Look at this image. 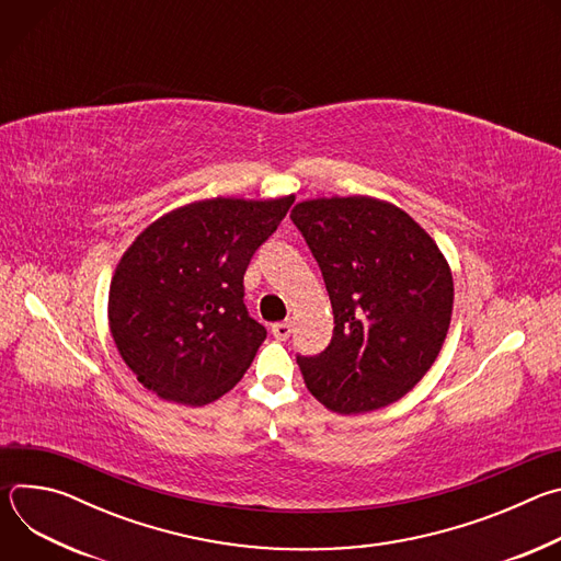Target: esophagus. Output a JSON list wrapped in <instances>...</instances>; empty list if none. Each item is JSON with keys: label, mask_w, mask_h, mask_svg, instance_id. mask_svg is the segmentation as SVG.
Returning <instances> with one entry per match:
<instances>
[{"label": "esophagus", "mask_w": 561, "mask_h": 561, "mask_svg": "<svg viewBox=\"0 0 561 561\" xmlns=\"http://www.w3.org/2000/svg\"><path fill=\"white\" fill-rule=\"evenodd\" d=\"M271 331L277 340H288L290 333H293V324L290 322H277V324L271 327Z\"/></svg>", "instance_id": "1"}]
</instances>
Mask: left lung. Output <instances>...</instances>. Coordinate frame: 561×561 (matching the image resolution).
Instances as JSON below:
<instances>
[{
	"instance_id": "obj_1",
	"label": "left lung",
	"mask_w": 561,
	"mask_h": 561,
	"mask_svg": "<svg viewBox=\"0 0 561 561\" xmlns=\"http://www.w3.org/2000/svg\"><path fill=\"white\" fill-rule=\"evenodd\" d=\"M293 224L322 271L335 329L297 355L308 390L340 415L383 409L433 366L453 314V275L433 237L373 197L301 202Z\"/></svg>"
}]
</instances>
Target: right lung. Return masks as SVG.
Returning a JSON list of instances; mask_svg holds the SVG:
<instances>
[{
	"mask_svg": "<svg viewBox=\"0 0 561 561\" xmlns=\"http://www.w3.org/2000/svg\"><path fill=\"white\" fill-rule=\"evenodd\" d=\"M290 197H215L152 221L117 264L108 324L137 379L169 402L204 407L244 377L266 329L244 304V273Z\"/></svg>",
	"mask_w": 561,
	"mask_h": 561,
	"instance_id": "1",
	"label": "right lung"
}]
</instances>
